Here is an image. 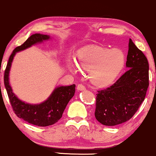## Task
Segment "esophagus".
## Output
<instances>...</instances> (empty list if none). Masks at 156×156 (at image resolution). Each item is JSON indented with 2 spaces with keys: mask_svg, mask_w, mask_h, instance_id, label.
<instances>
[{
  "mask_svg": "<svg viewBox=\"0 0 156 156\" xmlns=\"http://www.w3.org/2000/svg\"><path fill=\"white\" fill-rule=\"evenodd\" d=\"M77 90H85V87L84 86L83 84H79L77 85Z\"/></svg>",
  "mask_w": 156,
  "mask_h": 156,
  "instance_id": "obj_1",
  "label": "esophagus"
}]
</instances>
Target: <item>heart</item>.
<instances>
[{
	"label": "heart",
	"instance_id": "1",
	"mask_svg": "<svg viewBox=\"0 0 156 156\" xmlns=\"http://www.w3.org/2000/svg\"><path fill=\"white\" fill-rule=\"evenodd\" d=\"M76 60L80 67L89 71V78L93 84L105 87L111 85L123 69L125 57L119 49L87 45L77 51ZM67 66L70 71H77V67L72 61H68Z\"/></svg>",
	"mask_w": 156,
	"mask_h": 156
}]
</instances>
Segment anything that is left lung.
I'll return each instance as SVG.
<instances>
[{"instance_id": "left-lung-1", "label": "left lung", "mask_w": 156, "mask_h": 156, "mask_svg": "<svg viewBox=\"0 0 156 156\" xmlns=\"http://www.w3.org/2000/svg\"><path fill=\"white\" fill-rule=\"evenodd\" d=\"M126 66L127 70L111 86L98 90L95 117L106 126L130 120L144 100L149 86L147 57L130 39Z\"/></svg>"}]
</instances>
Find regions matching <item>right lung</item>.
Returning a JSON list of instances; mask_svg holds the SVG:
<instances>
[{"label":"right lung","instance_id":"obj_1","mask_svg":"<svg viewBox=\"0 0 156 156\" xmlns=\"http://www.w3.org/2000/svg\"><path fill=\"white\" fill-rule=\"evenodd\" d=\"M48 39H49V36L48 35L34 34L29 37L21 45L16 47L10 55L3 76L5 87L14 113L20 119L31 125L40 127L52 125L60 119L68 103L74 95L75 85L73 84L70 86L57 87L44 102L40 105H29L17 99L12 92L9 83V73L12 59L16 52L26 49L37 43Z\"/></svg>","mask_w":156,"mask_h":156}]
</instances>
